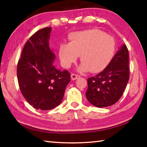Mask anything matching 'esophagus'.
Returning a JSON list of instances; mask_svg holds the SVG:
<instances>
[{
	"instance_id": "obj_1",
	"label": "esophagus",
	"mask_w": 147,
	"mask_h": 147,
	"mask_svg": "<svg viewBox=\"0 0 147 147\" xmlns=\"http://www.w3.org/2000/svg\"><path fill=\"white\" fill-rule=\"evenodd\" d=\"M71 79L73 80H75L78 79V78H80V75H78V74H71Z\"/></svg>"
}]
</instances>
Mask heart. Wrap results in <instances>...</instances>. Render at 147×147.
Instances as JSON below:
<instances>
[{
    "instance_id": "heart-1",
    "label": "heart",
    "mask_w": 147,
    "mask_h": 147,
    "mask_svg": "<svg viewBox=\"0 0 147 147\" xmlns=\"http://www.w3.org/2000/svg\"><path fill=\"white\" fill-rule=\"evenodd\" d=\"M71 42L62 43L59 56L65 67H70L80 55L82 63L79 70L97 73L106 67L115 51V41L112 36L97 29L74 32L69 36Z\"/></svg>"
}]
</instances>
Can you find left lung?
<instances>
[{
    "instance_id": "1",
    "label": "left lung",
    "mask_w": 147,
    "mask_h": 147,
    "mask_svg": "<svg viewBox=\"0 0 147 147\" xmlns=\"http://www.w3.org/2000/svg\"><path fill=\"white\" fill-rule=\"evenodd\" d=\"M128 65V51L124 44L101 73L88 79L86 95L89 102L98 108L115 104L128 84L130 77Z\"/></svg>"
}]
</instances>
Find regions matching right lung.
I'll return each mask as SVG.
<instances>
[{
	"mask_svg": "<svg viewBox=\"0 0 147 147\" xmlns=\"http://www.w3.org/2000/svg\"><path fill=\"white\" fill-rule=\"evenodd\" d=\"M51 27L42 28L29 38L17 63L20 90L34 108L49 110L61 103L71 81L68 71L54 65L56 56L49 47Z\"/></svg>",
	"mask_w": 147,
	"mask_h": 147,
	"instance_id": "right-lung-1",
	"label": "right lung"
}]
</instances>
